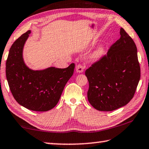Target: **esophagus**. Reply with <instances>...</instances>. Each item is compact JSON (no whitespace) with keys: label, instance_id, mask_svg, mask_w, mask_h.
<instances>
[{"label":"esophagus","instance_id":"1","mask_svg":"<svg viewBox=\"0 0 149 149\" xmlns=\"http://www.w3.org/2000/svg\"><path fill=\"white\" fill-rule=\"evenodd\" d=\"M75 69H76V72L82 73L84 72V67L81 64H78V65H76V67H75Z\"/></svg>","mask_w":149,"mask_h":149}]
</instances>
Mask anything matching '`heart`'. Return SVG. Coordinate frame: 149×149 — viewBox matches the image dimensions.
<instances>
[{
	"label": "heart",
	"instance_id": "heart-1",
	"mask_svg": "<svg viewBox=\"0 0 149 149\" xmlns=\"http://www.w3.org/2000/svg\"><path fill=\"white\" fill-rule=\"evenodd\" d=\"M105 54V47L103 45L100 46L98 48H97L95 51L91 54V59L93 61H97L100 60V58L103 57V56Z\"/></svg>",
	"mask_w": 149,
	"mask_h": 149
}]
</instances>
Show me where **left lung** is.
I'll use <instances>...</instances> for the list:
<instances>
[{"mask_svg": "<svg viewBox=\"0 0 149 149\" xmlns=\"http://www.w3.org/2000/svg\"><path fill=\"white\" fill-rule=\"evenodd\" d=\"M120 35L107 55L86 71L89 81L87 99L101 111H111L126 105L133 97L140 80L136 45L122 28Z\"/></svg>", "mask_w": 149, "mask_h": 149, "instance_id": "8db88e82", "label": "left lung"}]
</instances>
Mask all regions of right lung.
<instances>
[{
	"mask_svg": "<svg viewBox=\"0 0 149 149\" xmlns=\"http://www.w3.org/2000/svg\"><path fill=\"white\" fill-rule=\"evenodd\" d=\"M30 33L28 30L12 45L6 63V79L14 98L20 105L34 111H47L57 105L74 74L75 64L63 69H30L23 58L24 46Z\"/></svg>",
	"mask_w": 149,
	"mask_h": 149,
	"instance_id": "right-lung-1",
	"label": "right lung"
}]
</instances>
